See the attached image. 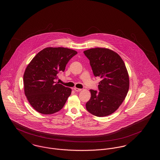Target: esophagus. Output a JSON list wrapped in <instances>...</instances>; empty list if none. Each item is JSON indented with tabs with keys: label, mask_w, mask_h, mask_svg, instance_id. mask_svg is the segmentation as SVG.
<instances>
[{
	"label": "esophagus",
	"mask_w": 160,
	"mask_h": 160,
	"mask_svg": "<svg viewBox=\"0 0 160 160\" xmlns=\"http://www.w3.org/2000/svg\"><path fill=\"white\" fill-rule=\"evenodd\" d=\"M74 90L76 92H80L82 91V89H78V88H74Z\"/></svg>",
	"instance_id": "obj_1"
}]
</instances>
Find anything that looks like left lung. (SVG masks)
<instances>
[{
	"label": "left lung",
	"mask_w": 160,
	"mask_h": 160,
	"mask_svg": "<svg viewBox=\"0 0 160 160\" xmlns=\"http://www.w3.org/2000/svg\"><path fill=\"white\" fill-rule=\"evenodd\" d=\"M90 61L93 73L101 79L99 92L91 89V97L87 110L93 115L104 117L112 114L121 105L129 89V76L121 56L105 48H94L84 51Z\"/></svg>",
	"instance_id": "8db88e82"
}]
</instances>
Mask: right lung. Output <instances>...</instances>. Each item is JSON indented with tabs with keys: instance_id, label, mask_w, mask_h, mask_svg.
Segmentation results:
<instances>
[{
	"instance_id": "right-lung-1",
	"label": "right lung",
	"mask_w": 160,
	"mask_h": 160,
	"mask_svg": "<svg viewBox=\"0 0 160 160\" xmlns=\"http://www.w3.org/2000/svg\"><path fill=\"white\" fill-rule=\"evenodd\" d=\"M76 54V51L67 48L47 47L29 63L23 76L24 93L36 111L53 114L64 106L71 89L56 83L54 80Z\"/></svg>"
}]
</instances>
